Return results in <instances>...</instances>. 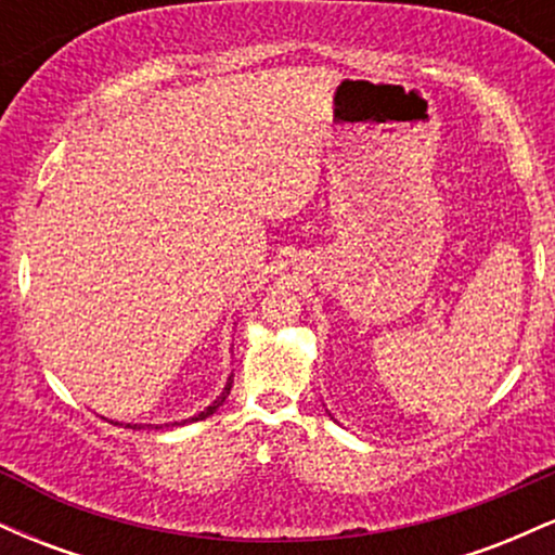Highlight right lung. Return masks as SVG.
Segmentation results:
<instances>
[{"mask_svg":"<svg viewBox=\"0 0 555 555\" xmlns=\"http://www.w3.org/2000/svg\"><path fill=\"white\" fill-rule=\"evenodd\" d=\"M229 391H232V375H229V380H227V386H224V393H221V397L219 399H216L214 401V404L211 406H208V410L206 412H201V415H197V417H193V423H197V420H206L208 415H214V412L216 410H219V406L221 404H224V399L229 397ZM177 425V423H175ZM125 428H132V425H125Z\"/></svg>","mask_w":555,"mask_h":555,"instance_id":"right-lung-1","label":"right lung"}]
</instances>
